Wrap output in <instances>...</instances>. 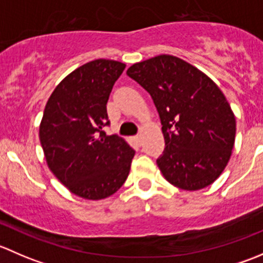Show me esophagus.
Here are the masks:
<instances>
[{"mask_svg":"<svg viewBox=\"0 0 263 263\" xmlns=\"http://www.w3.org/2000/svg\"><path fill=\"white\" fill-rule=\"evenodd\" d=\"M132 140H134L135 144H137V145L141 144V136H140V135H137V136H134V137H132Z\"/></svg>","mask_w":263,"mask_h":263,"instance_id":"esophagus-1","label":"esophagus"}]
</instances>
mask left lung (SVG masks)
I'll return each mask as SVG.
<instances>
[{"label":"left lung","instance_id":"1","mask_svg":"<svg viewBox=\"0 0 263 263\" xmlns=\"http://www.w3.org/2000/svg\"><path fill=\"white\" fill-rule=\"evenodd\" d=\"M127 75L150 94L160 117L165 148L156 164L164 178L185 191L216 181L235 140V117L217 85L169 54L135 63Z\"/></svg>","mask_w":263,"mask_h":263}]
</instances>
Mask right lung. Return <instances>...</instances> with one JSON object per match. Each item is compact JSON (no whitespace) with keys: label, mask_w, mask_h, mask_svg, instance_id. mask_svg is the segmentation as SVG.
Returning <instances> with one entry per match:
<instances>
[{"label":"right lung","mask_w":263,"mask_h":263,"mask_svg":"<svg viewBox=\"0 0 263 263\" xmlns=\"http://www.w3.org/2000/svg\"><path fill=\"white\" fill-rule=\"evenodd\" d=\"M126 65L95 60L76 68L49 97L39 139L52 173L76 196L109 197L128 177L135 150L117 135L107 136V103Z\"/></svg>","instance_id":"obj_1"}]
</instances>
